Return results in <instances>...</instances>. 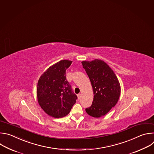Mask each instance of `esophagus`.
<instances>
[{
    "label": "esophagus",
    "mask_w": 154,
    "mask_h": 154,
    "mask_svg": "<svg viewBox=\"0 0 154 154\" xmlns=\"http://www.w3.org/2000/svg\"><path fill=\"white\" fill-rule=\"evenodd\" d=\"M78 100H80L81 99V95L80 94H79L78 95Z\"/></svg>",
    "instance_id": "1"
}]
</instances>
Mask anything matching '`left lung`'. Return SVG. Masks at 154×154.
<instances>
[{"mask_svg":"<svg viewBox=\"0 0 154 154\" xmlns=\"http://www.w3.org/2000/svg\"><path fill=\"white\" fill-rule=\"evenodd\" d=\"M93 87L94 97L86 112L95 118L104 116L117 103L121 93L119 81L112 69L103 60L82 61Z\"/></svg>","mask_w":154,"mask_h":154,"instance_id":"1","label":"left lung"}]
</instances>
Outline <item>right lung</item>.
<instances>
[{
	"instance_id": "add662e5",
	"label": "right lung",
	"mask_w": 154,
	"mask_h": 154,
	"mask_svg": "<svg viewBox=\"0 0 154 154\" xmlns=\"http://www.w3.org/2000/svg\"><path fill=\"white\" fill-rule=\"evenodd\" d=\"M72 61L62 60L49 67L40 77L37 97L41 108L56 118L67 115L78 98L66 79V70Z\"/></svg>"
}]
</instances>
